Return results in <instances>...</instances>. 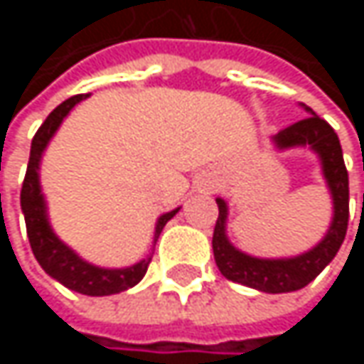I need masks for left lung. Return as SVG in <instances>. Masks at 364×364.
I'll return each instance as SVG.
<instances>
[{
  "label": "left lung",
  "mask_w": 364,
  "mask_h": 364,
  "mask_svg": "<svg viewBox=\"0 0 364 364\" xmlns=\"http://www.w3.org/2000/svg\"><path fill=\"white\" fill-rule=\"evenodd\" d=\"M306 107V105H304ZM308 117L282 128L274 141L278 147H295V145H310L323 160V173L333 196V223L328 228L325 240L314 247L312 251L293 257V259H257L240 253L230 245L225 238V217L228 206L219 198V217L213 232V253L219 272L234 282L251 287L263 293H289L304 289L310 284L337 255L348 230L350 217V189H348V171L343 164L341 145L337 132L328 126L323 117H318L310 107Z\"/></svg>",
  "instance_id": "8db88e82"
}]
</instances>
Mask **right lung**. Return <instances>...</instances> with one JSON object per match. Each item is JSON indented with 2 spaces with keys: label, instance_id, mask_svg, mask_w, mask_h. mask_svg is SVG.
<instances>
[{
  "label": "right lung",
  "instance_id": "add662e5",
  "mask_svg": "<svg viewBox=\"0 0 364 364\" xmlns=\"http://www.w3.org/2000/svg\"><path fill=\"white\" fill-rule=\"evenodd\" d=\"M86 97L88 95H75V97L67 99L65 103H60L56 109L52 111L46 117V122L39 126V130L33 136V143H31V156H29V164H27V175H25L23 189H21V206H23V213H25V223H27V236H29L31 251L39 261V265L43 267V272L50 274L52 278H56L60 284H65L71 291H77L82 295L101 297V295H115L119 291H126V289L139 284L143 280V276L147 274L151 257H147L141 263H136L132 267H126V269H103V267H97V265H90V263L82 261L69 247H65L52 234V230L48 225V219H46V204H43V196H41V189H39V177H37L41 151L46 149L48 141L52 139L54 130L58 128L63 117ZM177 210H171V213L160 217V221L156 225V240H158L160 232L164 230V225L177 215Z\"/></svg>",
  "mask_w": 364,
  "mask_h": 364
}]
</instances>
